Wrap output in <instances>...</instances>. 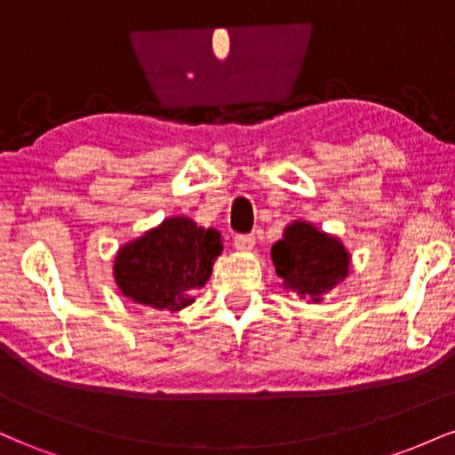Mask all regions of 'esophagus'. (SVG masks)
Listing matches in <instances>:
<instances>
[{
    "mask_svg": "<svg viewBox=\"0 0 455 455\" xmlns=\"http://www.w3.org/2000/svg\"><path fill=\"white\" fill-rule=\"evenodd\" d=\"M254 242H257V237H254L252 233L235 235V248H237V250H252Z\"/></svg>",
    "mask_w": 455,
    "mask_h": 455,
    "instance_id": "34e87169",
    "label": "esophagus"
}]
</instances>
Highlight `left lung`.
<instances>
[{
	"instance_id": "8db88e82",
	"label": "left lung",
	"mask_w": 455,
	"mask_h": 455,
	"mask_svg": "<svg viewBox=\"0 0 455 455\" xmlns=\"http://www.w3.org/2000/svg\"><path fill=\"white\" fill-rule=\"evenodd\" d=\"M271 260L282 284L315 304L347 278L351 263L338 237L318 231L307 222L286 227L284 237L271 248Z\"/></svg>"
}]
</instances>
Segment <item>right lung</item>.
I'll list each match as a JSON object with an SVG mask.
<instances>
[{"instance_id":"obj_1","label":"right lung","mask_w":455,"mask_h":455,"mask_svg":"<svg viewBox=\"0 0 455 455\" xmlns=\"http://www.w3.org/2000/svg\"><path fill=\"white\" fill-rule=\"evenodd\" d=\"M222 252L220 233L190 218H166L160 227L124 245L115 259L119 291L137 304L171 312L190 306V293L212 275Z\"/></svg>"}]
</instances>
